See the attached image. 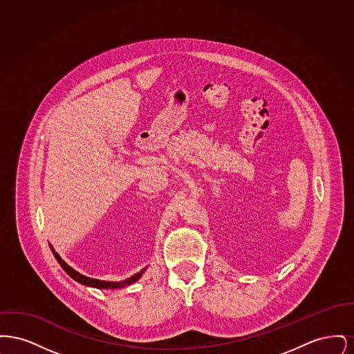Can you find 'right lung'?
Instances as JSON below:
<instances>
[{
  "label": "right lung",
  "mask_w": 354,
  "mask_h": 354,
  "mask_svg": "<svg viewBox=\"0 0 354 354\" xmlns=\"http://www.w3.org/2000/svg\"><path fill=\"white\" fill-rule=\"evenodd\" d=\"M50 248L51 251H53V254H54V257L57 259V261L59 263V266L65 270V272L68 273V276L73 277L75 281L84 284V286H94V288H100V289H115V288H122V286L133 284L136 280H139V277H140L142 273H143V270H140L139 273H135L133 277H130V279H127V280H123V281H119V283H117V281H102V280H97V279H90V277H87V276L81 274L80 272L73 270L71 267H68V264L61 259V256H59L58 253L54 252V250H53L51 245Z\"/></svg>",
  "instance_id": "add662e5"
}]
</instances>
